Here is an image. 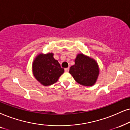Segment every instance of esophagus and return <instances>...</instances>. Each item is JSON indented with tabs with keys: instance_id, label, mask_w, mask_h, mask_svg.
Listing matches in <instances>:
<instances>
[{
	"instance_id": "34e87169",
	"label": "esophagus",
	"mask_w": 130,
	"mask_h": 130,
	"mask_svg": "<svg viewBox=\"0 0 130 130\" xmlns=\"http://www.w3.org/2000/svg\"><path fill=\"white\" fill-rule=\"evenodd\" d=\"M69 70H70V68H65V71L67 72V73H68L69 71Z\"/></svg>"
}]
</instances>
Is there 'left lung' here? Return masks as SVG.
I'll return each mask as SVG.
<instances>
[{
	"label": "left lung",
	"instance_id": "8db88e82",
	"mask_svg": "<svg viewBox=\"0 0 130 130\" xmlns=\"http://www.w3.org/2000/svg\"><path fill=\"white\" fill-rule=\"evenodd\" d=\"M69 73L78 83L91 86L97 80L99 68L94 59L81 53L77 55L75 64L70 67Z\"/></svg>",
	"mask_w": 130,
	"mask_h": 130
}]
</instances>
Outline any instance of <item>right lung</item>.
<instances>
[{
    "label": "right lung",
    "instance_id": "obj_1",
    "mask_svg": "<svg viewBox=\"0 0 130 130\" xmlns=\"http://www.w3.org/2000/svg\"><path fill=\"white\" fill-rule=\"evenodd\" d=\"M34 77L44 86H50L57 82L64 72L59 63L54 59L53 53L39 54L32 64Z\"/></svg>",
    "mask_w": 130,
    "mask_h": 130
}]
</instances>
